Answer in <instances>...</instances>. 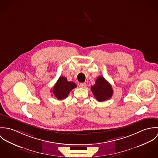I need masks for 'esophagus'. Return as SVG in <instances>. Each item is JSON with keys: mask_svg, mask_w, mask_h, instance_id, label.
<instances>
[{"mask_svg": "<svg viewBox=\"0 0 158 158\" xmlns=\"http://www.w3.org/2000/svg\"><path fill=\"white\" fill-rule=\"evenodd\" d=\"M79 86H80V88H85V87L86 86V84L85 83H80V84L79 85Z\"/></svg>", "mask_w": 158, "mask_h": 158, "instance_id": "34e87169", "label": "esophagus"}]
</instances>
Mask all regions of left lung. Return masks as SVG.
<instances>
[{"label":"left lung","mask_w":158,"mask_h":158,"mask_svg":"<svg viewBox=\"0 0 158 158\" xmlns=\"http://www.w3.org/2000/svg\"><path fill=\"white\" fill-rule=\"evenodd\" d=\"M91 90L98 102H103L111 98L113 90L111 85L102 76L98 77L95 84L92 86Z\"/></svg>","instance_id":"8db88e82"}]
</instances>
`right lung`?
<instances>
[{
    "mask_svg": "<svg viewBox=\"0 0 158 158\" xmlns=\"http://www.w3.org/2000/svg\"><path fill=\"white\" fill-rule=\"evenodd\" d=\"M77 87V85L72 81H68L64 77H60L53 88L52 92L58 100L66 98L70 92Z\"/></svg>",
    "mask_w": 158,
    "mask_h": 158,
    "instance_id": "1",
    "label": "right lung"
}]
</instances>
